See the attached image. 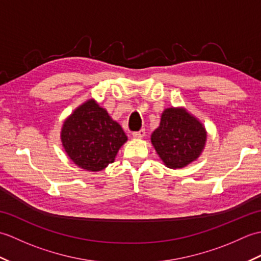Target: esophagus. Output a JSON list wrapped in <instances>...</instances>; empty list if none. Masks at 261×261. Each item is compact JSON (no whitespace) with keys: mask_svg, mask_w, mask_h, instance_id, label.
I'll list each match as a JSON object with an SVG mask.
<instances>
[{"mask_svg":"<svg viewBox=\"0 0 261 261\" xmlns=\"http://www.w3.org/2000/svg\"><path fill=\"white\" fill-rule=\"evenodd\" d=\"M132 136H134V138H137V139H141V138L146 136V131H145V129H141L137 132H134V135Z\"/></svg>","mask_w":261,"mask_h":261,"instance_id":"obj_1","label":"esophagus"}]
</instances>
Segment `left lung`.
I'll return each instance as SVG.
<instances>
[{
  "label": "left lung",
  "instance_id": "8db88e82",
  "mask_svg": "<svg viewBox=\"0 0 261 261\" xmlns=\"http://www.w3.org/2000/svg\"><path fill=\"white\" fill-rule=\"evenodd\" d=\"M206 137L203 123L195 116L184 108H169L152 132L151 143L168 168L178 169L201 156Z\"/></svg>",
  "mask_w": 261,
  "mask_h": 261
}]
</instances>
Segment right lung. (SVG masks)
<instances>
[{"instance_id": "right-lung-1", "label": "right lung", "mask_w": 261, "mask_h": 261, "mask_svg": "<svg viewBox=\"0 0 261 261\" xmlns=\"http://www.w3.org/2000/svg\"><path fill=\"white\" fill-rule=\"evenodd\" d=\"M60 139L75 165L85 170L99 171L114 162L127 138L118 122L92 98L65 120Z\"/></svg>"}]
</instances>
